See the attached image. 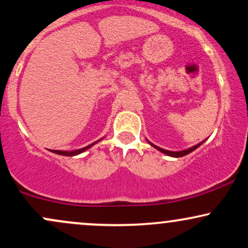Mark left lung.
I'll list each match as a JSON object with an SVG mask.
<instances>
[{"label":"left lung","instance_id":"obj_1","mask_svg":"<svg viewBox=\"0 0 248 248\" xmlns=\"http://www.w3.org/2000/svg\"><path fill=\"white\" fill-rule=\"evenodd\" d=\"M147 141H148V140H147ZM204 142H205V140L202 141V142H199V143L196 144V146L190 147V148H187V149H184V150H178V152H171V150L163 149V148H160V147L156 146V144L152 143V142H150V141H148V143H149L150 146H153L154 148H155V149H157L158 152L166 154V155L170 156V157H182V156H186V155H187V154H190L191 152H193V150H195V149H197V148H198L199 146H202V144H203Z\"/></svg>","mask_w":248,"mask_h":248}]
</instances>
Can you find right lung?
<instances>
[{
	"instance_id": "add662e5",
	"label": "right lung",
	"mask_w": 248,
	"mask_h": 248,
	"mask_svg": "<svg viewBox=\"0 0 248 248\" xmlns=\"http://www.w3.org/2000/svg\"><path fill=\"white\" fill-rule=\"evenodd\" d=\"M102 139H104V138H101L100 140L93 142V143L88 144V146H86V147L80 148V149H76V150H50V152H52V153H55V154H58V155H62V156H76V155H79V154L86 152L87 149H90V148H92L93 146H94V144L98 143V142H100Z\"/></svg>"
}]
</instances>
